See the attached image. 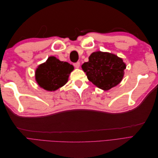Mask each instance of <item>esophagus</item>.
I'll return each mask as SVG.
<instances>
[{
  "label": "esophagus",
  "mask_w": 158,
  "mask_h": 158,
  "mask_svg": "<svg viewBox=\"0 0 158 158\" xmlns=\"http://www.w3.org/2000/svg\"><path fill=\"white\" fill-rule=\"evenodd\" d=\"M74 66L75 68H76V69H78L79 67H80V63H74Z\"/></svg>",
  "instance_id": "esophagus-1"
}]
</instances>
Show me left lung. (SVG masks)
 I'll return each instance as SVG.
<instances>
[{"instance_id": "left-lung-1", "label": "left lung", "mask_w": 158, "mask_h": 158, "mask_svg": "<svg viewBox=\"0 0 158 158\" xmlns=\"http://www.w3.org/2000/svg\"><path fill=\"white\" fill-rule=\"evenodd\" d=\"M82 69L90 82L107 91L121 82L126 64L115 55L97 51L91 54L89 61L82 65Z\"/></svg>"}]
</instances>
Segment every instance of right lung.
<instances>
[{"label": "right lung", "instance_id": "obj_1", "mask_svg": "<svg viewBox=\"0 0 158 158\" xmlns=\"http://www.w3.org/2000/svg\"><path fill=\"white\" fill-rule=\"evenodd\" d=\"M73 70L74 66L67 62L49 56L45 63L38 66L35 73V80L44 89L55 91L68 82L69 74Z\"/></svg>", "mask_w": 158, "mask_h": 158}]
</instances>
